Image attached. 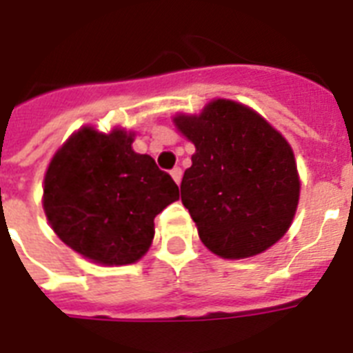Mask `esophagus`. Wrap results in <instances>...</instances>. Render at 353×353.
Here are the masks:
<instances>
[{
    "instance_id": "34e87169",
    "label": "esophagus",
    "mask_w": 353,
    "mask_h": 353,
    "mask_svg": "<svg viewBox=\"0 0 353 353\" xmlns=\"http://www.w3.org/2000/svg\"><path fill=\"white\" fill-rule=\"evenodd\" d=\"M170 176L174 177V181L177 183V185H179V183H181V176H183V170L179 167H174L170 170Z\"/></svg>"
}]
</instances>
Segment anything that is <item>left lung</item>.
Returning <instances> with one entry per match:
<instances>
[{
	"label": "left lung",
	"mask_w": 353,
	"mask_h": 353,
	"mask_svg": "<svg viewBox=\"0 0 353 353\" xmlns=\"http://www.w3.org/2000/svg\"><path fill=\"white\" fill-rule=\"evenodd\" d=\"M196 147L181 201L206 248L225 259L256 256L288 230L297 201L294 152L245 105L217 99L199 116L176 117Z\"/></svg>",
	"instance_id": "1"
}]
</instances>
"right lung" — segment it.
Returning <instances> with one entry per match:
<instances>
[{"label":"right lung","mask_w":353,"mask_h":353,"mask_svg":"<svg viewBox=\"0 0 353 353\" xmlns=\"http://www.w3.org/2000/svg\"><path fill=\"white\" fill-rule=\"evenodd\" d=\"M132 134L83 128L63 145L45 176L43 208L59 239L101 265H130L154 239V217L179 188Z\"/></svg>","instance_id":"right-lung-1"}]
</instances>
